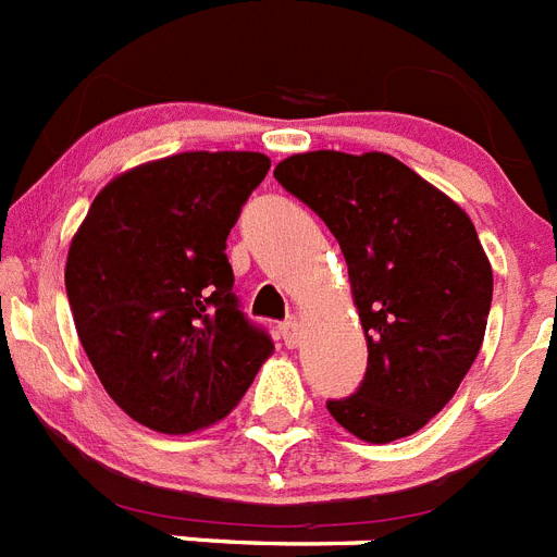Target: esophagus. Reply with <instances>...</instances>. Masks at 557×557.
<instances>
[{
    "instance_id": "34e87169",
    "label": "esophagus",
    "mask_w": 557,
    "mask_h": 557,
    "mask_svg": "<svg viewBox=\"0 0 557 557\" xmlns=\"http://www.w3.org/2000/svg\"><path fill=\"white\" fill-rule=\"evenodd\" d=\"M280 334H283V343H286L288 348H294V345L300 343L302 322L297 320V317H292V320H286L283 325H280Z\"/></svg>"
}]
</instances>
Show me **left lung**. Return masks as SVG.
<instances>
[{"mask_svg": "<svg viewBox=\"0 0 557 557\" xmlns=\"http://www.w3.org/2000/svg\"><path fill=\"white\" fill-rule=\"evenodd\" d=\"M274 177L336 237L366 329V380L329 413L373 445L410 436L453 399L484 343L493 269L473 221L385 152L317 149L280 161Z\"/></svg>", "mask_w": 557, "mask_h": 557, "instance_id": "1", "label": "left lung"}]
</instances>
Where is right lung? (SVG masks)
I'll list each match as a JSON object with an SVG mask.
<instances>
[{
    "instance_id": "right-lung-1",
    "label": "right lung",
    "mask_w": 557,
    "mask_h": 557,
    "mask_svg": "<svg viewBox=\"0 0 557 557\" xmlns=\"http://www.w3.org/2000/svg\"><path fill=\"white\" fill-rule=\"evenodd\" d=\"M260 152H181L98 191L70 243L78 339L112 401L158 433L235 408L274 343L240 311L226 237L269 172Z\"/></svg>"
}]
</instances>
